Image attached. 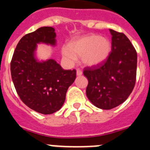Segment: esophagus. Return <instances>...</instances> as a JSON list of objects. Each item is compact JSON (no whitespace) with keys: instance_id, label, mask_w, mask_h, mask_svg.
Wrapping results in <instances>:
<instances>
[{"instance_id":"34e87169","label":"esophagus","mask_w":150,"mask_h":150,"mask_svg":"<svg viewBox=\"0 0 150 150\" xmlns=\"http://www.w3.org/2000/svg\"><path fill=\"white\" fill-rule=\"evenodd\" d=\"M82 71H81V69H77V71H76V75H78V76H81V75H82Z\"/></svg>"}]
</instances>
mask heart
<instances>
[{"label": "heart", "instance_id": "b5f03b06", "mask_svg": "<svg viewBox=\"0 0 150 150\" xmlns=\"http://www.w3.org/2000/svg\"><path fill=\"white\" fill-rule=\"evenodd\" d=\"M111 52L112 44L107 38L91 34L71 39L62 53L68 62H73L75 57H81L84 66L93 67L106 62Z\"/></svg>", "mask_w": 150, "mask_h": 150}]
</instances>
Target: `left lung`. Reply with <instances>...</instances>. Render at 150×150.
<instances>
[{"label":"left lung","instance_id":"obj_1","mask_svg":"<svg viewBox=\"0 0 150 150\" xmlns=\"http://www.w3.org/2000/svg\"><path fill=\"white\" fill-rule=\"evenodd\" d=\"M112 52L107 60L98 66L85 68L88 79L86 94L92 103L102 109H111L123 103L136 82L137 55L123 33L109 29Z\"/></svg>","mask_w":150,"mask_h":150}]
</instances>
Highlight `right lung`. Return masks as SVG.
<instances>
[{"instance_id": "right-lung-1", "label": "right lung", "mask_w": 150, "mask_h": 150, "mask_svg": "<svg viewBox=\"0 0 150 150\" xmlns=\"http://www.w3.org/2000/svg\"><path fill=\"white\" fill-rule=\"evenodd\" d=\"M56 43L55 29L41 27L20 39L10 63L13 82L22 101L44 115L61 109L68 88L76 78L75 69H63L54 59L36 58L38 44L55 46Z\"/></svg>"}]
</instances>
